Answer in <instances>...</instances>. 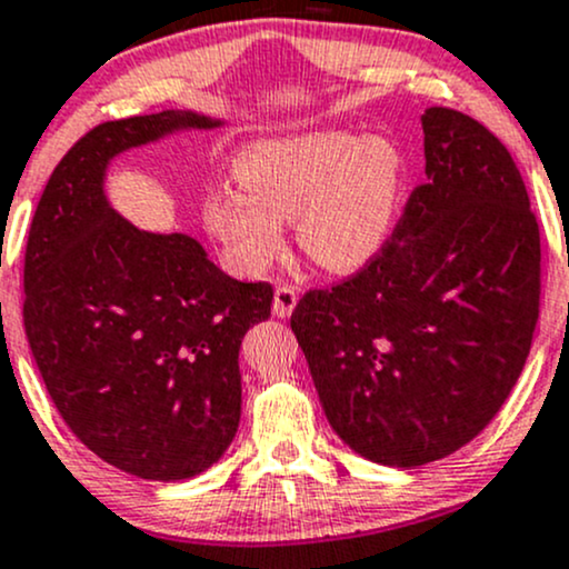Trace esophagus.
Wrapping results in <instances>:
<instances>
[{
    "mask_svg": "<svg viewBox=\"0 0 569 569\" xmlns=\"http://www.w3.org/2000/svg\"><path fill=\"white\" fill-rule=\"evenodd\" d=\"M298 303V292L296 287L290 284H279L277 290H273V315L277 317H290L292 309H296Z\"/></svg>",
    "mask_w": 569,
    "mask_h": 569,
    "instance_id": "34e87169",
    "label": "esophagus"
}]
</instances>
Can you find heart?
<instances>
[{
	"instance_id": "heart-1",
	"label": "heart",
	"mask_w": 569,
	"mask_h": 569,
	"mask_svg": "<svg viewBox=\"0 0 569 569\" xmlns=\"http://www.w3.org/2000/svg\"><path fill=\"white\" fill-rule=\"evenodd\" d=\"M241 190L222 188L203 217L244 273L282 252V220H296L298 247L325 271L352 273L376 260L398 228L406 158L387 137L309 131L263 139L236 158Z\"/></svg>"
}]
</instances>
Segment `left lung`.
Listing matches in <instances>:
<instances>
[{"instance_id": "1", "label": "left lung", "mask_w": 569, "mask_h": 569, "mask_svg": "<svg viewBox=\"0 0 569 569\" xmlns=\"http://www.w3.org/2000/svg\"><path fill=\"white\" fill-rule=\"evenodd\" d=\"M427 182L389 244L290 317L338 438L389 468L455 455L519 381L540 315V228L508 147L422 114Z\"/></svg>"}]
</instances>
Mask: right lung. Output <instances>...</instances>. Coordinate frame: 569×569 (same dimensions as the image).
I'll return each mask as SVG.
<instances>
[{
    "instance_id": "1",
    "label": "right lung",
    "mask_w": 569,
    "mask_h": 569,
    "mask_svg": "<svg viewBox=\"0 0 569 569\" xmlns=\"http://www.w3.org/2000/svg\"><path fill=\"white\" fill-rule=\"evenodd\" d=\"M196 112L96 126L42 190L23 258V328L61 419L96 457L150 481L199 476L241 417V338L271 317L273 287L239 282L184 233H147L107 203L110 158Z\"/></svg>"
}]
</instances>
